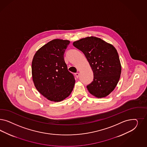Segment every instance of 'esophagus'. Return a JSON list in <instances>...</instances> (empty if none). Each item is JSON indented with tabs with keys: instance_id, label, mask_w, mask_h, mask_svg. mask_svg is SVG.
Segmentation results:
<instances>
[{
	"instance_id": "34e87169",
	"label": "esophagus",
	"mask_w": 147,
	"mask_h": 147,
	"mask_svg": "<svg viewBox=\"0 0 147 147\" xmlns=\"http://www.w3.org/2000/svg\"><path fill=\"white\" fill-rule=\"evenodd\" d=\"M75 75H76V77L77 78H78V77L80 76V74L78 72H77V73L75 74Z\"/></svg>"
}]
</instances>
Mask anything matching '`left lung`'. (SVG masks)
Masks as SVG:
<instances>
[{
    "instance_id": "8db88e82",
    "label": "left lung",
    "mask_w": 147,
    "mask_h": 147,
    "mask_svg": "<svg viewBox=\"0 0 147 147\" xmlns=\"http://www.w3.org/2000/svg\"><path fill=\"white\" fill-rule=\"evenodd\" d=\"M83 52L94 72V80L86 88L97 98L105 97L115 88L121 74V65L114 46L96 37L82 38L73 43Z\"/></svg>"
}]
</instances>
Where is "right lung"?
Masks as SVG:
<instances>
[{"label": "right lung", "instance_id": "right-lung-1", "mask_svg": "<svg viewBox=\"0 0 147 147\" xmlns=\"http://www.w3.org/2000/svg\"><path fill=\"white\" fill-rule=\"evenodd\" d=\"M70 41L55 39L40 47L32 62V80L36 88L47 100L60 102L73 90L75 80L64 59Z\"/></svg>", "mask_w": 147, "mask_h": 147}]
</instances>
